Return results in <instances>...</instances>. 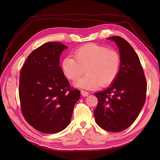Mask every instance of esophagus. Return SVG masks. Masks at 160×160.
<instances>
[{"label": "esophagus", "instance_id": "1", "mask_svg": "<svg viewBox=\"0 0 160 160\" xmlns=\"http://www.w3.org/2000/svg\"><path fill=\"white\" fill-rule=\"evenodd\" d=\"M81 94H82V96H84V97H86V96H88L89 95V93L87 92V91H83V90H82L81 91Z\"/></svg>", "mask_w": 160, "mask_h": 160}]
</instances>
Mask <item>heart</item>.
Listing matches in <instances>:
<instances>
[{
    "instance_id": "1",
    "label": "heart",
    "mask_w": 160,
    "mask_h": 160,
    "mask_svg": "<svg viewBox=\"0 0 160 160\" xmlns=\"http://www.w3.org/2000/svg\"><path fill=\"white\" fill-rule=\"evenodd\" d=\"M120 56L116 51L90 43L76 50L74 57L67 56L62 62V69L68 79L76 81L77 87L96 89L113 83L120 67Z\"/></svg>"
}]
</instances>
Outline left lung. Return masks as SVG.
I'll return each instance as SVG.
<instances>
[{
	"mask_svg": "<svg viewBox=\"0 0 160 160\" xmlns=\"http://www.w3.org/2000/svg\"><path fill=\"white\" fill-rule=\"evenodd\" d=\"M119 48V73L107 89L94 93L98 100L93 114L98 126L118 132L128 128L136 120L145 103L147 82L138 54L127 40L113 36Z\"/></svg>",
	"mask_w": 160,
	"mask_h": 160,
	"instance_id": "8db88e82",
	"label": "left lung"
}]
</instances>
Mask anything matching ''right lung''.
Wrapping results in <instances>:
<instances>
[{"instance_id":"1","label":"right lung","mask_w":160,"mask_h":160,"mask_svg":"<svg viewBox=\"0 0 160 160\" xmlns=\"http://www.w3.org/2000/svg\"><path fill=\"white\" fill-rule=\"evenodd\" d=\"M67 47L49 42L29 54L20 71L19 98L25 120L43 133H56L69 124L80 91L70 87L60 64Z\"/></svg>"}]
</instances>
